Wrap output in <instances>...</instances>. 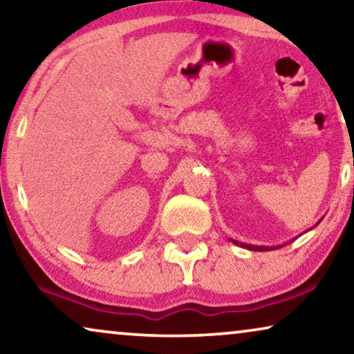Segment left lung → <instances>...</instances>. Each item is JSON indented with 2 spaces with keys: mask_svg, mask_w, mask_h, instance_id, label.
I'll use <instances>...</instances> for the list:
<instances>
[{
  "mask_svg": "<svg viewBox=\"0 0 354 354\" xmlns=\"http://www.w3.org/2000/svg\"><path fill=\"white\" fill-rule=\"evenodd\" d=\"M234 243H235V245L243 246V248L253 250V251H263V250H268V248H264V246H251V245H245V243H240V241H236V240H234Z\"/></svg>",
  "mask_w": 354,
  "mask_h": 354,
  "instance_id": "obj_1",
  "label": "left lung"
}]
</instances>
